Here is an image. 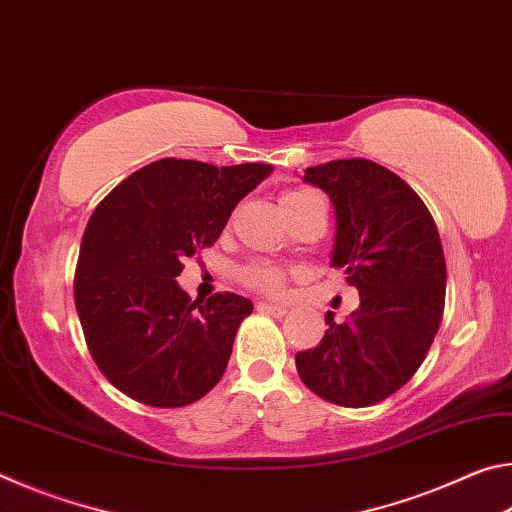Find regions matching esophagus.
Here are the masks:
<instances>
[{
  "label": "esophagus",
  "instance_id": "34e87169",
  "mask_svg": "<svg viewBox=\"0 0 512 512\" xmlns=\"http://www.w3.org/2000/svg\"><path fill=\"white\" fill-rule=\"evenodd\" d=\"M255 307H257V311H262V314L277 316V318L284 316V314H287V311H289L287 305H273V302H262V300H259Z\"/></svg>",
  "mask_w": 512,
  "mask_h": 512
}]
</instances>
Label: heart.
Returning a JSON list of instances; mask_svg holds the SVG:
<instances>
[{
	"instance_id": "1",
	"label": "heart",
	"mask_w": 512,
	"mask_h": 512,
	"mask_svg": "<svg viewBox=\"0 0 512 512\" xmlns=\"http://www.w3.org/2000/svg\"><path fill=\"white\" fill-rule=\"evenodd\" d=\"M311 196V192L307 189H293V192H284L280 198V205H289V203H296L300 198ZM241 282L246 284L248 289L259 291V293H268V296H275V293H280L284 287V271L280 266H273V264H266V262H253L241 268Z\"/></svg>"
}]
</instances>
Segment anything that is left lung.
Listing matches in <instances>:
<instances>
[{
    "mask_svg": "<svg viewBox=\"0 0 512 512\" xmlns=\"http://www.w3.org/2000/svg\"><path fill=\"white\" fill-rule=\"evenodd\" d=\"M336 214L332 266L359 291L345 323L327 311L323 341L296 354L300 379L323 400L361 409L409 381L436 336L447 268L438 228L413 189L381 164L352 158L305 171Z\"/></svg>",
    "mask_w": 512,
    "mask_h": 512,
    "instance_id": "8db88e82",
    "label": "left lung"
}]
</instances>
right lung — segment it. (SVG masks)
<instances>
[{
  "label": "right lung",
  "instance_id": "right-lung-1",
  "mask_svg": "<svg viewBox=\"0 0 512 512\" xmlns=\"http://www.w3.org/2000/svg\"><path fill=\"white\" fill-rule=\"evenodd\" d=\"M271 171L164 158L121 180L92 212L74 302L94 363L124 395L178 409L219 384L253 302L228 291L192 302L176 277Z\"/></svg>",
  "mask_w": 512,
  "mask_h": 512
}]
</instances>
